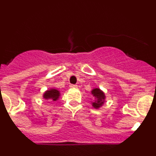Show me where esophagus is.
I'll use <instances>...</instances> for the list:
<instances>
[{
  "mask_svg": "<svg viewBox=\"0 0 156 156\" xmlns=\"http://www.w3.org/2000/svg\"><path fill=\"white\" fill-rule=\"evenodd\" d=\"M69 87H71V88H74V89H76V88H77V85H76V84H71Z\"/></svg>",
  "mask_w": 156,
  "mask_h": 156,
  "instance_id": "1",
  "label": "esophagus"
}]
</instances>
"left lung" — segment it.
Wrapping results in <instances>:
<instances>
[{"label": "left lung", "instance_id": "left-lung-1", "mask_svg": "<svg viewBox=\"0 0 156 156\" xmlns=\"http://www.w3.org/2000/svg\"><path fill=\"white\" fill-rule=\"evenodd\" d=\"M91 94H93V96H94V98H96V101L92 103V106L95 108H100L101 106L104 104L105 98V94L99 88H94V89H93L91 91Z\"/></svg>", "mask_w": 156, "mask_h": 156}]
</instances>
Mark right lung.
Listing matches in <instances>:
<instances>
[{
    "label": "right lung",
    "mask_w": 156,
    "mask_h": 156,
    "mask_svg": "<svg viewBox=\"0 0 156 156\" xmlns=\"http://www.w3.org/2000/svg\"><path fill=\"white\" fill-rule=\"evenodd\" d=\"M59 96H60V93L56 89H50L44 94V98L49 101H57Z\"/></svg>",
    "instance_id": "right-lung-1"
}]
</instances>
